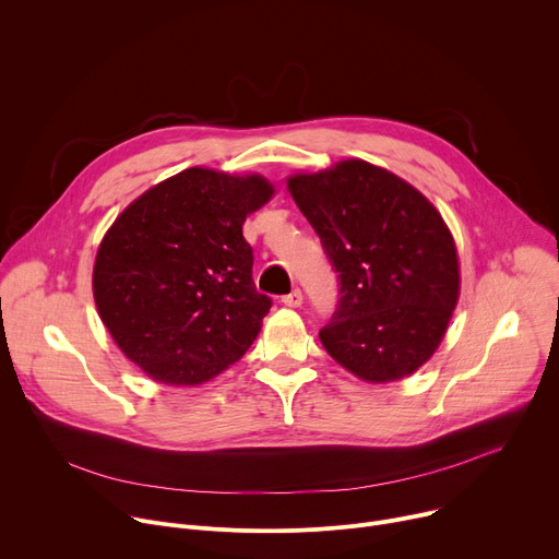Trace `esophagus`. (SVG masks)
<instances>
[{
    "label": "esophagus",
    "instance_id": "esophagus-1",
    "mask_svg": "<svg viewBox=\"0 0 559 559\" xmlns=\"http://www.w3.org/2000/svg\"><path fill=\"white\" fill-rule=\"evenodd\" d=\"M283 305H287V307H300V305H302V292H300V289H294V292L285 294V296H283Z\"/></svg>",
    "mask_w": 559,
    "mask_h": 559
}]
</instances>
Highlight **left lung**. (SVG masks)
Here are the masks:
<instances>
[{
	"label": "left lung",
	"mask_w": 559,
	"mask_h": 559,
	"mask_svg": "<svg viewBox=\"0 0 559 559\" xmlns=\"http://www.w3.org/2000/svg\"><path fill=\"white\" fill-rule=\"evenodd\" d=\"M289 194L338 272L328 354L367 382L401 380L438 349L460 296L453 236L407 181L347 158L294 175Z\"/></svg>",
	"instance_id": "obj_1"
}]
</instances>
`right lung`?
<instances>
[{
	"mask_svg": "<svg viewBox=\"0 0 559 559\" xmlns=\"http://www.w3.org/2000/svg\"><path fill=\"white\" fill-rule=\"evenodd\" d=\"M274 194L259 175L188 168L132 201L93 270L102 321L152 380L201 384L241 358L272 298L252 281L248 214Z\"/></svg>",
	"mask_w": 559,
	"mask_h": 559,
	"instance_id": "right-lung-1",
	"label": "right lung"
}]
</instances>
